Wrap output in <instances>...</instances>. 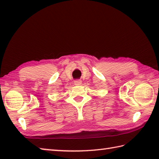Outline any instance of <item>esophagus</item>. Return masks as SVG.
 I'll use <instances>...</instances> for the list:
<instances>
[{"label": "esophagus", "mask_w": 159, "mask_h": 159, "mask_svg": "<svg viewBox=\"0 0 159 159\" xmlns=\"http://www.w3.org/2000/svg\"><path fill=\"white\" fill-rule=\"evenodd\" d=\"M81 83H82V81L80 80H76L74 81V84L76 85H81Z\"/></svg>", "instance_id": "esophagus-1"}]
</instances>
